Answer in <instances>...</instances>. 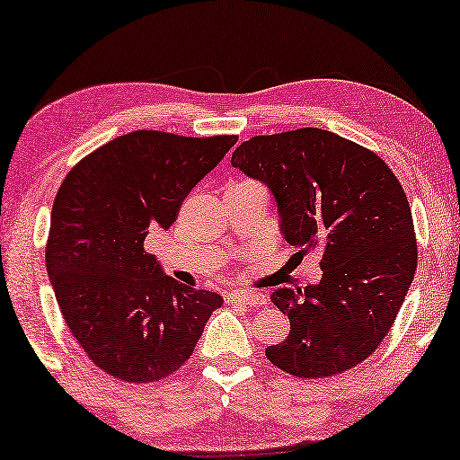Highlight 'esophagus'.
I'll use <instances>...</instances> for the list:
<instances>
[{
	"label": "esophagus",
	"mask_w": 460,
	"mask_h": 460,
	"mask_svg": "<svg viewBox=\"0 0 460 460\" xmlns=\"http://www.w3.org/2000/svg\"><path fill=\"white\" fill-rule=\"evenodd\" d=\"M226 301L228 304H240V305H251V307H259L265 305V296L261 293H248V291H232L226 296Z\"/></svg>",
	"instance_id": "esophagus-1"
}]
</instances>
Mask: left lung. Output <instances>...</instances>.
Segmentation results:
<instances>
[{
  "label": "left lung",
  "instance_id": "1",
  "mask_svg": "<svg viewBox=\"0 0 460 460\" xmlns=\"http://www.w3.org/2000/svg\"><path fill=\"white\" fill-rule=\"evenodd\" d=\"M232 167L269 187L297 254H322L318 283L270 293L291 330L267 358L305 379L363 363L394 326L418 265L400 181L381 156L320 128L246 140Z\"/></svg>",
  "mask_w": 460,
  "mask_h": 460
}]
</instances>
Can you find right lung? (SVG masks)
Listing matches in <instances>:
<instances>
[{"label": "right lung", "instance_id": "add662e5", "mask_svg": "<svg viewBox=\"0 0 460 460\" xmlns=\"http://www.w3.org/2000/svg\"><path fill=\"white\" fill-rule=\"evenodd\" d=\"M238 137L137 130L75 164L52 203L47 270L85 355L128 383L169 377L193 355L224 299L187 288L145 251Z\"/></svg>", "mask_w": 460, "mask_h": 460}]
</instances>
